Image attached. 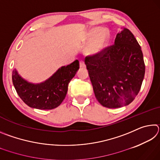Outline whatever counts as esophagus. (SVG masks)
Listing matches in <instances>:
<instances>
[{
  "label": "esophagus",
  "instance_id": "1",
  "mask_svg": "<svg viewBox=\"0 0 160 160\" xmlns=\"http://www.w3.org/2000/svg\"><path fill=\"white\" fill-rule=\"evenodd\" d=\"M80 67L82 68H85V62L82 61H80Z\"/></svg>",
  "mask_w": 160,
  "mask_h": 160
}]
</instances>
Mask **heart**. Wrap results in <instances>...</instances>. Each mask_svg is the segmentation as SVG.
Masks as SVG:
<instances>
[{
    "label": "heart",
    "mask_w": 160,
    "mask_h": 160,
    "mask_svg": "<svg viewBox=\"0 0 160 160\" xmlns=\"http://www.w3.org/2000/svg\"><path fill=\"white\" fill-rule=\"evenodd\" d=\"M110 32L102 27H93L85 33L86 42H90L85 49V54L89 57H94L103 52L110 41Z\"/></svg>",
    "instance_id": "heart-1"
}]
</instances>
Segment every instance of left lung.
Listing matches in <instances>:
<instances>
[{
    "mask_svg": "<svg viewBox=\"0 0 160 160\" xmlns=\"http://www.w3.org/2000/svg\"><path fill=\"white\" fill-rule=\"evenodd\" d=\"M96 98L103 107L128 105L138 94L145 66L138 42L129 29L116 34L114 44L85 60Z\"/></svg>",
    "mask_w": 160,
    "mask_h": 160,
    "instance_id": "left-lung-1",
    "label": "left lung"
}]
</instances>
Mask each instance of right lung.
<instances>
[{"instance_id": "add662e5", "label": "right lung", "mask_w": 160, "mask_h": 160, "mask_svg": "<svg viewBox=\"0 0 160 160\" xmlns=\"http://www.w3.org/2000/svg\"><path fill=\"white\" fill-rule=\"evenodd\" d=\"M79 61H75L67 66H62L40 83H32L24 79L18 70L12 71V79L17 93L29 107L49 110L58 107L66 96L68 87L78 70Z\"/></svg>"}]
</instances>
